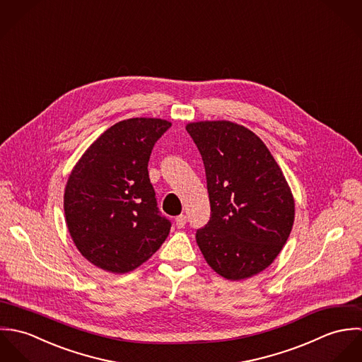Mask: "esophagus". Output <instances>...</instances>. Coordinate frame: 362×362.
I'll return each instance as SVG.
<instances>
[{"label": "esophagus", "instance_id": "obj_1", "mask_svg": "<svg viewBox=\"0 0 362 362\" xmlns=\"http://www.w3.org/2000/svg\"><path fill=\"white\" fill-rule=\"evenodd\" d=\"M185 223H187V217H185L184 214L177 216V218H175V224H177V227H178V228H182V227L185 226Z\"/></svg>", "mask_w": 362, "mask_h": 362}]
</instances>
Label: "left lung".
I'll return each instance as SVG.
<instances>
[{"instance_id": "1", "label": "left lung", "mask_w": 362, "mask_h": 362, "mask_svg": "<svg viewBox=\"0 0 362 362\" xmlns=\"http://www.w3.org/2000/svg\"><path fill=\"white\" fill-rule=\"evenodd\" d=\"M206 173L210 220L197 231L207 264L227 280L250 279L277 258L294 224L296 204L266 145L231 121L187 124Z\"/></svg>"}]
</instances>
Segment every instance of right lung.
Wrapping results in <instances>:
<instances>
[{
  "label": "right lung",
  "mask_w": 362,
  "mask_h": 362,
  "mask_svg": "<svg viewBox=\"0 0 362 362\" xmlns=\"http://www.w3.org/2000/svg\"><path fill=\"white\" fill-rule=\"evenodd\" d=\"M171 127L129 118L110 127L72 168L64 192L68 231L83 258L110 273L139 267L161 247L170 221L160 216L148 163Z\"/></svg>",
  "instance_id": "add662e5"
}]
</instances>
